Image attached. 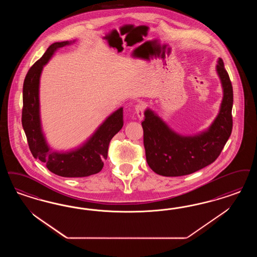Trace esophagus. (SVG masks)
I'll use <instances>...</instances> for the list:
<instances>
[{
  "label": "esophagus",
  "instance_id": "1",
  "mask_svg": "<svg viewBox=\"0 0 257 257\" xmlns=\"http://www.w3.org/2000/svg\"><path fill=\"white\" fill-rule=\"evenodd\" d=\"M137 115L140 119H143L144 116V110H145V104L144 103H139L135 107Z\"/></svg>",
  "mask_w": 257,
  "mask_h": 257
}]
</instances>
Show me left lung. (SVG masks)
Returning a JSON list of instances; mask_svg holds the SVG:
<instances>
[{
	"label": "left lung",
	"instance_id": "1",
	"mask_svg": "<svg viewBox=\"0 0 257 257\" xmlns=\"http://www.w3.org/2000/svg\"><path fill=\"white\" fill-rule=\"evenodd\" d=\"M216 71L224 95L218 115L204 132L182 136L152 110H145L142 125L146 162L155 173L165 177L191 174L212 164L221 154L232 130L233 91L221 58L217 61Z\"/></svg>",
	"mask_w": 257,
	"mask_h": 257
}]
</instances>
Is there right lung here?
I'll list each match as a JSON object with an SVG mask.
<instances>
[{"label": "right lung", "mask_w": 257, "mask_h": 257, "mask_svg": "<svg viewBox=\"0 0 257 257\" xmlns=\"http://www.w3.org/2000/svg\"><path fill=\"white\" fill-rule=\"evenodd\" d=\"M74 41L52 44L27 73L23 86L22 125L31 154L55 175L66 178L88 177L101 171L113 136L123 126V108L109 115L92 137L80 147L69 152L52 151L42 131L39 85L43 67L58 49Z\"/></svg>", "instance_id": "obj_1"}]
</instances>
